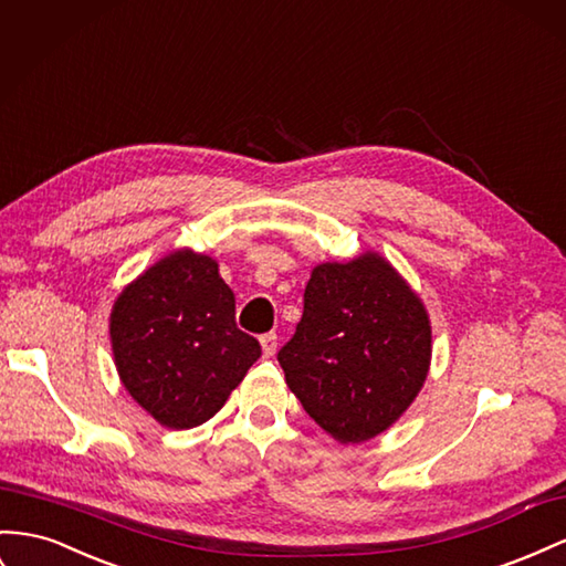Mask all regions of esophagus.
<instances>
[{
    "label": "esophagus",
    "mask_w": 566,
    "mask_h": 566,
    "mask_svg": "<svg viewBox=\"0 0 566 566\" xmlns=\"http://www.w3.org/2000/svg\"><path fill=\"white\" fill-rule=\"evenodd\" d=\"M259 343H262V355L273 357V353H276V347H279V335L266 333V335H262V338H259Z\"/></svg>",
    "instance_id": "obj_1"
}]
</instances>
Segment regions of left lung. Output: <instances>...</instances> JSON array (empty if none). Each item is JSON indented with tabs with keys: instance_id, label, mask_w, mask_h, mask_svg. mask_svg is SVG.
Returning <instances> with one entry per match:
<instances>
[{
	"instance_id": "1",
	"label": "left lung",
	"mask_w": 566,
	"mask_h": 566,
	"mask_svg": "<svg viewBox=\"0 0 566 566\" xmlns=\"http://www.w3.org/2000/svg\"><path fill=\"white\" fill-rule=\"evenodd\" d=\"M431 318L384 254L312 269L297 331L281 353L285 384L343 446L388 431L431 369Z\"/></svg>"
}]
</instances>
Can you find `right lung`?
Returning <instances> with one entry per match:
<instances>
[{
  "label": "right lung",
  "instance_id": "add662e5",
  "mask_svg": "<svg viewBox=\"0 0 566 566\" xmlns=\"http://www.w3.org/2000/svg\"><path fill=\"white\" fill-rule=\"evenodd\" d=\"M109 340L128 395L174 431L209 421L262 357L235 326V297L219 262L190 248L164 254L120 290Z\"/></svg>",
  "mask_w": 566,
  "mask_h": 566
}]
</instances>
